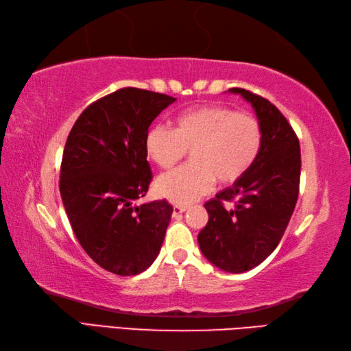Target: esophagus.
<instances>
[{
    "instance_id": "1",
    "label": "esophagus",
    "mask_w": 351,
    "mask_h": 351,
    "mask_svg": "<svg viewBox=\"0 0 351 351\" xmlns=\"http://www.w3.org/2000/svg\"><path fill=\"white\" fill-rule=\"evenodd\" d=\"M185 210H187L185 205H175V207H173V217H176L178 215H181V213H184Z\"/></svg>"
}]
</instances>
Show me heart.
<instances>
[{"mask_svg":"<svg viewBox=\"0 0 351 351\" xmlns=\"http://www.w3.org/2000/svg\"><path fill=\"white\" fill-rule=\"evenodd\" d=\"M262 143V126L256 117L207 105L178 115L175 129L150 128L144 149L161 169L176 166L191 150V164L160 176L155 185L161 197L189 205L208 193L216 180L221 184L239 181L256 162Z\"/></svg>","mask_w":351,"mask_h":351,"instance_id":"b5f03b06","label":"heart"}]
</instances>
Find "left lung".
Returning a JSON list of instances; mask_svg holds the SVG:
<instances>
[{"instance_id": "1", "label": "left lung", "mask_w": 351, "mask_h": 351, "mask_svg": "<svg viewBox=\"0 0 351 351\" xmlns=\"http://www.w3.org/2000/svg\"><path fill=\"white\" fill-rule=\"evenodd\" d=\"M228 91L251 103L263 143L252 167L205 202L208 222L197 242L210 263L240 274L269 257L283 237L298 199L301 154L297 134L277 106L242 88ZM225 202L233 207L226 209Z\"/></svg>"}]
</instances>
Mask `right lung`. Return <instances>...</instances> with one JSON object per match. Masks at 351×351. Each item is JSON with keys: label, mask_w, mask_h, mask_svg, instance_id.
<instances>
[{"label": "right lung", "mask_w": 351, "mask_h": 351, "mask_svg": "<svg viewBox=\"0 0 351 351\" xmlns=\"http://www.w3.org/2000/svg\"><path fill=\"white\" fill-rule=\"evenodd\" d=\"M175 100L121 88L91 103L66 138L59 181L66 216L88 256L117 276L146 271L166 236L173 207L135 202L152 181L144 149L149 126Z\"/></svg>", "instance_id": "add662e5"}]
</instances>
